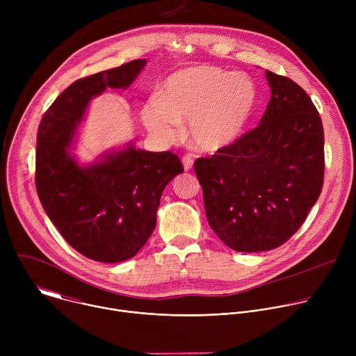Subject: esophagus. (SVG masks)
<instances>
[{
	"label": "esophagus",
	"instance_id": "esophagus-1",
	"mask_svg": "<svg viewBox=\"0 0 356 356\" xmlns=\"http://www.w3.org/2000/svg\"><path fill=\"white\" fill-rule=\"evenodd\" d=\"M181 162H183V168H184L186 172H188V170L193 168V159H191L190 156H184V158L181 159Z\"/></svg>",
	"mask_w": 356,
	"mask_h": 356
}]
</instances>
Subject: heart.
Instances as JSON below:
<instances>
[{"label": "heart", "instance_id": "b5f03b06", "mask_svg": "<svg viewBox=\"0 0 356 356\" xmlns=\"http://www.w3.org/2000/svg\"><path fill=\"white\" fill-rule=\"evenodd\" d=\"M258 103V88L243 73L200 65L168 77L159 97L143 104L146 129L163 142H175L188 121V139L201 152H218L235 143Z\"/></svg>", "mask_w": 356, "mask_h": 356}]
</instances>
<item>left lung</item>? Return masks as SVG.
<instances>
[{"label": "left lung", "mask_w": 356, "mask_h": 356, "mask_svg": "<svg viewBox=\"0 0 356 356\" xmlns=\"http://www.w3.org/2000/svg\"><path fill=\"white\" fill-rule=\"evenodd\" d=\"M270 99L259 125L194 163L207 221L238 252L284 243L306 221L324 181V131L312 98L265 70Z\"/></svg>", "instance_id": "1"}]
</instances>
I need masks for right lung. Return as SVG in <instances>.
Segmentation results:
<instances>
[{"label": "right lung", "mask_w": 356, "mask_h": 356, "mask_svg": "<svg viewBox=\"0 0 356 356\" xmlns=\"http://www.w3.org/2000/svg\"><path fill=\"white\" fill-rule=\"evenodd\" d=\"M146 66L132 60L70 84L38 128L36 191L49 220L88 259L134 258L156 227L165 187L183 166L172 152H149L131 140L90 163L74 155L91 99L107 88L127 90Z\"/></svg>", "instance_id": "add662e5"}]
</instances>
